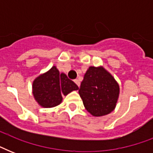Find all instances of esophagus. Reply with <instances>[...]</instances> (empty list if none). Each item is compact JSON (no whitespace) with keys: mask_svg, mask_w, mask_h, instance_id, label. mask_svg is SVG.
Returning a JSON list of instances; mask_svg holds the SVG:
<instances>
[{"mask_svg":"<svg viewBox=\"0 0 153 153\" xmlns=\"http://www.w3.org/2000/svg\"><path fill=\"white\" fill-rule=\"evenodd\" d=\"M74 82H75L77 86L79 87V86H80V82H79V79H75V80H74Z\"/></svg>","mask_w":153,"mask_h":153,"instance_id":"obj_1","label":"esophagus"}]
</instances>
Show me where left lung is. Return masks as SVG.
I'll return each mask as SVG.
<instances>
[{
	"label": "left lung",
	"instance_id": "left-lung-1",
	"mask_svg": "<svg viewBox=\"0 0 153 153\" xmlns=\"http://www.w3.org/2000/svg\"><path fill=\"white\" fill-rule=\"evenodd\" d=\"M79 93L86 110L93 116L101 117L111 113L116 106L119 86L103 67H90Z\"/></svg>",
	"mask_w": 153,
	"mask_h": 153
}]
</instances>
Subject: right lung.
I'll list each match as a JSON object with an SVG mask.
<instances>
[{
    "instance_id": "add662e5",
    "label": "right lung",
    "mask_w": 153,
    "mask_h": 153,
    "mask_svg": "<svg viewBox=\"0 0 153 153\" xmlns=\"http://www.w3.org/2000/svg\"><path fill=\"white\" fill-rule=\"evenodd\" d=\"M78 89L79 86L74 82L63 73L59 74L55 67L37 77L32 85L35 99L44 108L59 105L62 100V95H67L70 92Z\"/></svg>"
}]
</instances>
